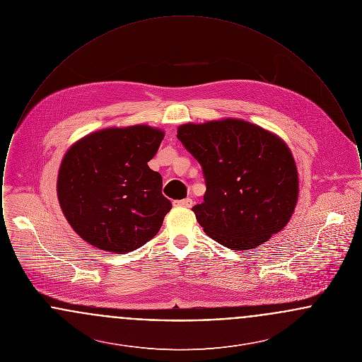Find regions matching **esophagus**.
Here are the masks:
<instances>
[{"mask_svg":"<svg viewBox=\"0 0 362 362\" xmlns=\"http://www.w3.org/2000/svg\"><path fill=\"white\" fill-rule=\"evenodd\" d=\"M173 206L191 207L192 206V199L186 198V199H182V201H173Z\"/></svg>","mask_w":362,"mask_h":362,"instance_id":"esophagus-1","label":"esophagus"}]
</instances>
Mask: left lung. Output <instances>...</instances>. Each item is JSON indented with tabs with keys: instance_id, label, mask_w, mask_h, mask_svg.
I'll use <instances>...</instances> for the list:
<instances>
[{
	"instance_id": "8db88e82",
	"label": "left lung",
	"mask_w": 362,
	"mask_h": 362,
	"mask_svg": "<svg viewBox=\"0 0 362 362\" xmlns=\"http://www.w3.org/2000/svg\"><path fill=\"white\" fill-rule=\"evenodd\" d=\"M177 138L202 165L206 192L192 211L207 236L244 251L289 223L298 173L282 138L235 118L180 124Z\"/></svg>"
}]
</instances>
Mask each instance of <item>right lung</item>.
Wrapping results in <instances>:
<instances>
[{
    "label": "right lung",
    "mask_w": 362,
    "mask_h": 362,
    "mask_svg": "<svg viewBox=\"0 0 362 362\" xmlns=\"http://www.w3.org/2000/svg\"><path fill=\"white\" fill-rule=\"evenodd\" d=\"M164 132L148 124L108 127L76 141L64 156L59 206L90 245L126 254L153 239L171 210L163 177L148 165Z\"/></svg>",
    "instance_id": "1"
}]
</instances>
